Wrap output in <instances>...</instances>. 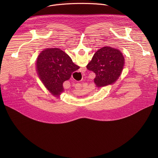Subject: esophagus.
Instances as JSON below:
<instances>
[{
  "mask_svg": "<svg viewBox=\"0 0 158 158\" xmlns=\"http://www.w3.org/2000/svg\"><path fill=\"white\" fill-rule=\"evenodd\" d=\"M85 68H82V69H83V70H84Z\"/></svg>",
  "mask_w": 158,
  "mask_h": 158,
  "instance_id": "34e87169",
  "label": "esophagus"
}]
</instances>
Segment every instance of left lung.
Wrapping results in <instances>:
<instances>
[{
    "mask_svg": "<svg viewBox=\"0 0 158 158\" xmlns=\"http://www.w3.org/2000/svg\"><path fill=\"white\" fill-rule=\"evenodd\" d=\"M124 65V58L116 49L106 46L99 49L87 69L96 74L94 83L98 87L114 84L119 77Z\"/></svg>",
    "mask_w": 158,
    "mask_h": 158,
    "instance_id": "left-lung-1",
    "label": "left lung"
}]
</instances>
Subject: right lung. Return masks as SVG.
I'll use <instances>...</instances> for the list:
<instances>
[{
	"mask_svg": "<svg viewBox=\"0 0 158 158\" xmlns=\"http://www.w3.org/2000/svg\"><path fill=\"white\" fill-rule=\"evenodd\" d=\"M36 66L38 75L45 87L57 97L64 91L63 82L69 79L72 73L79 69L68 55L58 48L42 51L37 57Z\"/></svg>",
	"mask_w": 158,
	"mask_h": 158,
	"instance_id": "1",
	"label": "right lung"
}]
</instances>
